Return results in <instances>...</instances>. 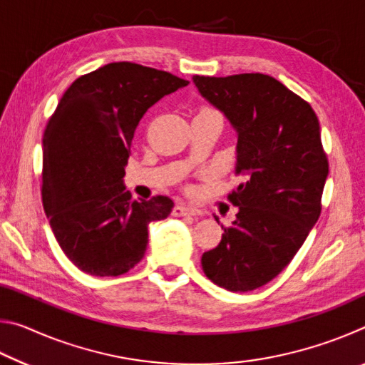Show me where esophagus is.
<instances>
[{
    "label": "esophagus",
    "mask_w": 365,
    "mask_h": 365,
    "mask_svg": "<svg viewBox=\"0 0 365 365\" xmlns=\"http://www.w3.org/2000/svg\"><path fill=\"white\" fill-rule=\"evenodd\" d=\"M172 214L175 215V217H183V215H201V209L197 207H191V206H185V205H177L174 207V211Z\"/></svg>",
    "instance_id": "1"
}]
</instances>
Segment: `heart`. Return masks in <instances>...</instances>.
<instances>
[{
    "label": "heart",
    "mask_w": 365,
    "mask_h": 365,
    "mask_svg": "<svg viewBox=\"0 0 365 365\" xmlns=\"http://www.w3.org/2000/svg\"><path fill=\"white\" fill-rule=\"evenodd\" d=\"M197 113H217V110L212 109V108H209V106H201Z\"/></svg>",
    "instance_id": "b5f03b06"
}]
</instances>
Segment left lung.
Returning <instances> with one entry per match:
<instances>
[{"mask_svg": "<svg viewBox=\"0 0 365 365\" xmlns=\"http://www.w3.org/2000/svg\"><path fill=\"white\" fill-rule=\"evenodd\" d=\"M193 82L237 130L235 170L245 175L227 196L237 219L222 225L220 243L201 265L215 285L251 292L287 267L322 211L329 159L319 119L311 104L265 73L193 76Z\"/></svg>", "mask_w": 365, "mask_h": 365, "instance_id": "obj_1", "label": "left lung"}]
</instances>
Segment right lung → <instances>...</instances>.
Instances as JSON below:
<instances>
[{
    "mask_svg": "<svg viewBox=\"0 0 365 365\" xmlns=\"http://www.w3.org/2000/svg\"><path fill=\"white\" fill-rule=\"evenodd\" d=\"M188 80L135 63H110L73 82L43 135L41 200L61 250L95 277H117L145 256L148 224L174 201H132L123 175L143 114Z\"/></svg>",
    "mask_w": 365,
    "mask_h": 365,
    "instance_id": "add662e5",
    "label": "right lung"
}]
</instances>
